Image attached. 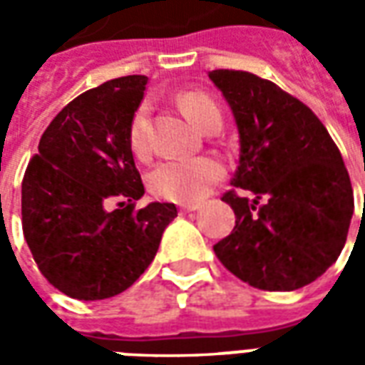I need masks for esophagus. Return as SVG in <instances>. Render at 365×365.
I'll list each match as a JSON object with an SVG mask.
<instances>
[{
	"instance_id": "esophagus-1",
	"label": "esophagus",
	"mask_w": 365,
	"mask_h": 365,
	"mask_svg": "<svg viewBox=\"0 0 365 365\" xmlns=\"http://www.w3.org/2000/svg\"><path fill=\"white\" fill-rule=\"evenodd\" d=\"M199 209V203H182L180 205V211L182 213H190V211H197Z\"/></svg>"
}]
</instances>
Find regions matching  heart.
I'll use <instances>...</instances> for the list:
<instances>
[{
  "instance_id": "heart-1",
  "label": "heart",
  "mask_w": 365,
  "mask_h": 365,
  "mask_svg": "<svg viewBox=\"0 0 365 365\" xmlns=\"http://www.w3.org/2000/svg\"><path fill=\"white\" fill-rule=\"evenodd\" d=\"M183 113L190 117L201 130L211 123L221 120V109L213 97L205 91H185L180 96ZM128 144L136 156L148 152L146 143V107H140L133 117L128 128ZM222 178V166L213 158H168L148 174V187L160 199L193 203L205 197L207 191Z\"/></svg>"
}]
</instances>
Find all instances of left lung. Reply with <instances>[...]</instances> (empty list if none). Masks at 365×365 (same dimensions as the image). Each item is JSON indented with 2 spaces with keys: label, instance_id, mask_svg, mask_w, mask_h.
Listing matches in <instances>:
<instances>
[{
  "label": "left lung",
  "instance_id": "8db88e82",
  "mask_svg": "<svg viewBox=\"0 0 365 365\" xmlns=\"http://www.w3.org/2000/svg\"><path fill=\"white\" fill-rule=\"evenodd\" d=\"M209 78L229 101L240 136L230 185L254 193L222 195L237 222L215 254L258 289L309 285L340 256L354 213L340 150L319 117L274 82L242 70H213Z\"/></svg>",
  "mask_w": 365,
  "mask_h": 365
}]
</instances>
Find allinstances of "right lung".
Instances as JSON below:
<instances>
[{
	"label": "right lung",
	"instance_id": "obj_1",
	"mask_svg": "<svg viewBox=\"0 0 365 365\" xmlns=\"http://www.w3.org/2000/svg\"><path fill=\"white\" fill-rule=\"evenodd\" d=\"M146 82L123 76L70 101L23 175V235L41 274L68 297L97 301L128 289L178 217L174 203L135 209L144 185L128 128Z\"/></svg>",
	"mask_w": 365,
	"mask_h": 365
}]
</instances>
